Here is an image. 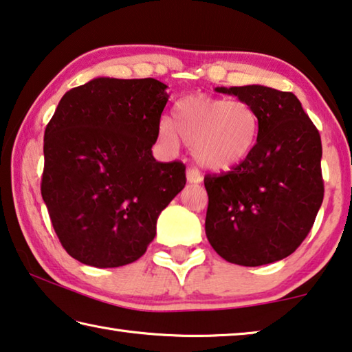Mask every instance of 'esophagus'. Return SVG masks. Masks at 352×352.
Wrapping results in <instances>:
<instances>
[{"label": "esophagus", "mask_w": 352, "mask_h": 352, "mask_svg": "<svg viewBox=\"0 0 352 352\" xmlns=\"http://www.w3.org/2000/svg\"><path fill=\"white\" fill-rule=\"evenodd\" d=\"M186 178H188L189 183H194V184L201 183V180H204V177H201L200 170L195 169V168H189L186 170Z\"/></svg>", "instance_id": "34e87169"}]
</instances>
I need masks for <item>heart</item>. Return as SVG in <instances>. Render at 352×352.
Segmentation results:
<instances>
[{
    "label": "heart",
    "mask_w": 352,
    "mask_h": 352,
    "mask_svg": "<svg viewBox=\"0 0 352 352\" xmlns=\"http://www.w3.org/2000/svg\"><path fill=\"white\" fill-rule=\"evenodd\" d=\"M259 115L245 100L190 94L172 109V122L163 119L158 138L175 151L180 138L192 147L194 158L210 169L231 168L248 157L258 141Z\"/></svg>",
    "instance_id": "1"
}]
</instances>
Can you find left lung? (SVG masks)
I'll return each mask as SVG.
<instances>
[{
	"label": "left lung",
	"instance_id": "8db88e82",
	"mask_svg": "<svg viewBox=\"0 0 352 352\" xmlns=\"http://www.w3.org/2000/svg\"><path fill=\"white\" fill-rule=\"evenodd\" d=\"M217 91L253 105L261 124L242 163L205 177L206 237L231 264H272L301 245L323 204L320 133L294 93L264 85Z\"/></svg>",
	"mask_w": 352,
	"mask_h": 352
}]
</instances>
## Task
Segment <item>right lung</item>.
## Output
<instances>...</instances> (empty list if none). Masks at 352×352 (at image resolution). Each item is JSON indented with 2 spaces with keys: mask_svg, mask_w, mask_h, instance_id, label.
Returning <instances> with one entry per match:
<instances>
[{
  "mask_svg": "<svg viewBox=\"0 0 352 352\" xmlns=\"http://www.w3.org/2000/svg\"><path fill=\"white\" fill-rule=\"evenodd\" d=\"M166 88L151 77H96L65 93L46 126L41 197L58 241L82 264L140 259L160 212L186 184L183 163L152 155Z\"/></svg>",
  "mask_w": 352,
  "mask_h": 352,
  "instance_id": "obj_1",
  "label": "right lung"
}]
</instances>
